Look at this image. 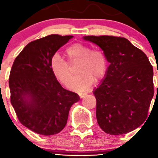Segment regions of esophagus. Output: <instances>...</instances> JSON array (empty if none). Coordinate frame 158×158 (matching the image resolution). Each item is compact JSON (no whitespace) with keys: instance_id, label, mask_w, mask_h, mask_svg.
Wrapping results in <instances>:
<instances>
[{"instance_id":"obj_1","label":"esophagus","mask_w":158,"mask_h":158,"mask_svg":"<svg viewBox=\"0 0 158 158\" xmlns=\"http://www.w3.org/2000/svg\"><path fill=\"white\" fill-rule=\"evenodd\" d=\"M85 95H86V93H81V94H80V97L81 98H84V97L85 96Z\"/></svg>"}]
</instances>
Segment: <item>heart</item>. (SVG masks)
<instances>
[{"label":"heart","instance_id":"1","mask_svg":"<svg viewBox=\"0 0 158 158\" xmlns=\"http://www.w3.org/2000/svg\"><path fill=\"white\" fill-rule=\"evenodd\" d=\"M66 56L69 63L79 61L77 66V75L71 76V69L66 60L59 54L52 56L50 68L53 75L60 83L66 84L69 89L85 91L94 81L103 77L107 70V61L105 55L99 50H92L83 44H75L68 48Z\"/></svg>","mask_w":158,"mask_h":158}]
</instances>
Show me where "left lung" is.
Wrapping results in <instances>:
<instances>
[{"mask_svg": "<svg viewBox=\"0 0 158 158\" xmlns=\"http://www.w3.org/2000/svg\"><path fill=\"white\" fill-rule=\"evenodd\" d=\"M83 38L99 46L110 63L105 77L93 92L99 127L110 135L135 130L147 119L154 93V71L148 58L124 37Z\"/></svg>", "mask_w": 158, "mask_h": 158, "instance_id": "left-lung-1", "label": "left lung"}]
</instances>
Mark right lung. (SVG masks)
Returning a JSON list of instances; mask_svg holds the SVG:
<instances>
[{
	"mask_svg": "<svg viewBox=\"0 0 158 158\" xmlns=\"http://www.w3.org/2000/svg\"><path fill=\"white\" fill-rule=\"evenodd\" d=\"M72 37L52 34L31 41L11 69V105L20 123L40 135L60 132L71 106L80 99L77 93L63 89L50 68L55 53Z\"/></svg>",
	"mask_w": 158,
	"mask_h": 158,
	"instance_id": "add662e5",
	"label": "right lung"
}]
</instances>
